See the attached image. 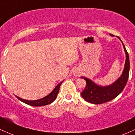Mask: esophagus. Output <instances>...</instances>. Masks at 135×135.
<instances>
[{"instance_id":"obj_1","label":"esophagus","mask_w":135,"mask_h":135,"mask_svg":"<svg viewBox=\"0 0 135 135\" xmlns=\"http://www.w3.org/2000/svg\"><path fill=\"white\" fill-rule=\"evenodd\" d=\"M78 72H74V75H76V76H77V75H78Z\"/></svg>"}]
</instances>
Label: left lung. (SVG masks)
<instances>
[{
    "mask_svg": "<svg viewBox=\"0 0 135 135\" xmlns=\"http://www.w3.org/2000/svg\"><path fill=\"white\" fill-rule=\"evenodd\" d=\"M113 36L112 34H110ZM119 39L120 38L119 37ZM121 41V40H120ZM122 42V41H121ZM126 52V62L124 69L121 76L112 84L108 86H99L94 84L89 79L81 77L86 81V85L84 89L80 93L82 97L89 103L94 104H102L110 102L119 95L124 88L128 82L129 73V58L128 51H126L124 45L122 43Z\"/></svg>",
    "mask_w": 135,
    "mask_h": 135,
    "instance_id": "1",
    "label": "left lung"
}]
</instances>
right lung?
Segmentation results:
<instances>
[{"mask_svg": "<svg viewBox=\"0 0 135 135\" xmlns=\"http://www.w3.org/2000/svg\"><path fill=\"white\" fill-rule=\"evenodd\" d=\"M61 82L60 84H58L56 88L54 89V90L49 95L46 96L43 98L39 99V100H24V99L21 98L16 97L17 98L18 100H20V101H21L23 103H26V104H28L29 105H31V106L33 107H41V106H44V105H47L48 104H50L52 102H53L55 100V99L57 98V96H58V94L59 93V90H60V86H61V83H63Z\"/></svg>", "mask_w": 135, "mask_h": 135, "instance_id": "1", "label": "right lung"}]
</instances>
